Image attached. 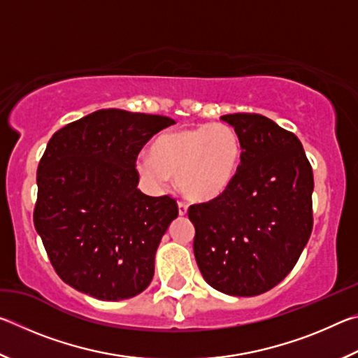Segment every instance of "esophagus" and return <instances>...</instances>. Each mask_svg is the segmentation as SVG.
<instances>
[{"label": "esophagus", "instance_id": "esophagus-1", "mask_svg": "<svg viewBox=\"0 0 358 358\" xmlns=\"http://www.w3.org/2000/svg\"><path fill=\"white\" fill-rule=\"evenodd\" d=\"M178 213H180V216H185L187 213V203L186 202H178Z\"/></svg>", "mask_w": 358, "mask_h": 358}]
</instances>
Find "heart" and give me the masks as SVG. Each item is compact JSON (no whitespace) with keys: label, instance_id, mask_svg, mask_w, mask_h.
Returning <instances> with one entry per match:
<instances>
[{"label":"heart","instance_id":"1","mask_svg":"<svg viewBox=\"0 0 358 358\" xmlns=\"http://www.w3.org/2000/svg\"><path fill=\"white\" fill-rule=\"evenodd\" d=\"M241 162L240 138L227 124L164 132L151 145V156H141L137 172L156 187L177 177L180 191L192 201L220 197L232 183Z\"/></svg>","mask_w":358,"mask_h":358}]
</instances>
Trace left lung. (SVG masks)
Returning a JSON list of instances; mask_svg holds the SVG:
<instances>
[{"instance_id":"left-lung-1","label":"left lung","mask_w":358,"mask_h":358,"mask_svg":"<svg viewBox=\"0 0 358 358\" xmlns=\"http://www.w3.org/2000/svg\"><path fill=\"white\" fill-rule=\"evenodd\" d=\"M241 143L230 186L192 203L194 256L211 287L237 296L273 289L299 260L313 230V167L294 132L259 113L221 117Z\"/></svg>"}]
</instances>
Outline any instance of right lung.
Returning a JSON list of instances; mask_svg holds the SVG:
<instances>
[{
	"instance_id": "add662e5",
	"label": "right lung",
	"mask_w": 358,
	"mask_h": 358,
	"mask_svg": "<svg viewBox=\"0 0 358 358\" xmlns=\"http://www.w3.org/2000/svg\"><path fill=\"white\" fill-rule=\"evenodd\" d=\"M169 117L102 108L57 131L38 166L33 221L57 275L99 300L131 299L178 216L171 196L137 189V156Z\"/></svg>"
}]
</instances>
